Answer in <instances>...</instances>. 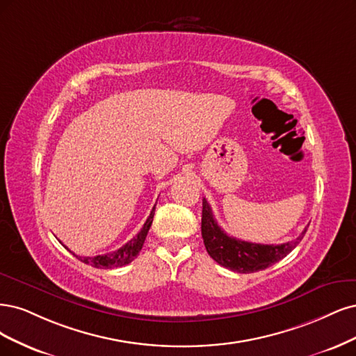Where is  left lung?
Listing matches in <instances>:
<instances>
[{
  "mask_svg": "<svg viewBox=\"0 0 356 356\" xmlns=\"http://www.w3.org/2000/svg\"><path fill=\"white\" fill-rule=\"evenodd\" d=\"M306 231L307 227H305V231L296 238V241H290V243L285 244L268 245L247 243V241L229 236L217 225L207 200H202L201 232L204 245L207 248V253L213 260L219 263L220 266L231 269L234 272L251 273L275 265V263L291 253L294 247L305 236Z\"/></svg>",
  "mask_w": 356,
  "mask_h": 356,
  "instance_id": "left-lung-1",
  "label": "left lung"
}]
</instances>
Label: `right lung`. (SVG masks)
<instances>
[{
	"instance_id": "right-lung-1",
	"label": "right lung",
	"mask_w": 356,
	"mask_h": 356,
	"mask_svg": "<svg viewBox=\"0 0 356 356\" xmlns=\"http://www.w3.org/2000/svg\"><path fill=\"white\" fill-rule=\"evenodd\" d=\"M154 211H155V207L152 209L151 214H149L143 227L140 229V232L134 238H131L127 244H124L121 248L112 251V253L95 256V257H81L75 254L76 259L86 263V265L99 268V269H112V268H121V266L129 265V263H131L137 257V254L140 253L146 235L149 232V227H151L154 220Z\"/></svg>"
}]
</instances>
